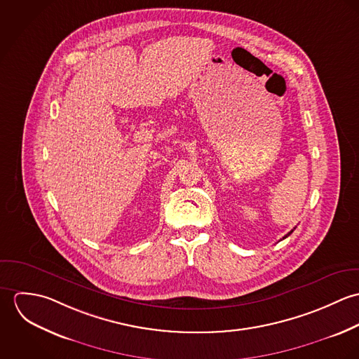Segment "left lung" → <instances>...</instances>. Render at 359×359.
Instances as JSON below:
<instances>
[{
  "mask_svg": "<svg viewBox=\"0 0 359 359\" xmlns=\"http://www.w3.org/2000/svg\"><path fill=\"white\" fill-rule=\"evenodd\" d=\"M292 232H293V231H290V232H289V233H287V235H286V236H283V239H285V238H287V236H289V235H290V233H292Z\"/></svg>",
  "mask_w": 359,
  "mask_h": 359,
  "instance_id": "8db88e82",
  "label": "left lung"
}]
</instances>
